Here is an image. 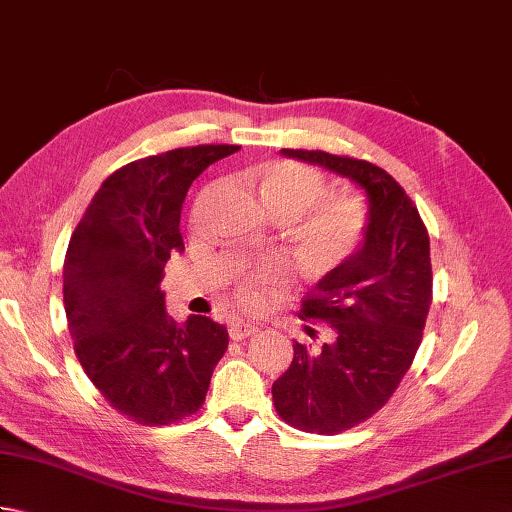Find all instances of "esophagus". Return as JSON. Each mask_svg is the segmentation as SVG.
I'll return each instance as SVG.
<instances>
[{"label": "esophagus", "instance_id": "esophagus-1", "mask_svg": "<svg viewBox=\"0 0 512 512\" xmlns=\"http://www.w3.org/2000/svg\"><path fill=\"white\" fill-rule=\"evenodd\" d=\"M257 325L253 323H233L231 330H228V334H231L233 341H242V339H248V336L257 334Z\"/></svg>", "mask_w": 512, "mask_h": 512}]
</instances>
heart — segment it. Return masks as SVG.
<instances>
[{"label":"heart","instance_id":"1","mask_svg":"<svg viewBox=\"0 0 512 512\" xmlns=\"http://www.w3.org/2000/svg\"><path fill=\"white\" fill-rule=\"evenodd\" d=\"M264 209L275 220H292V242L303 262L330 268L345 262L361 248L367 233V206L350 193H326L325 176L297 160H264L250 169ZM284 281V268L275 262L259 264L239 281L237 299L246 310H259L266 295Z\"/></svg>","mask_w":512,"mask_h":512}]
</instances>
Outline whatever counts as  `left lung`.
Instances as JSON below:
<instances>
[{
	"mask_svg": "<svg viewBox=\"0 0 512 512\" xmlns=\"http://www.w3.org/2000/svg\"><path fill=\"white\" fill-rule=\"evenodd\" d=\"M281 154L350 178L369 198L363 246L301 299L299 319L325 323L330 339L295 341L273 385L281 420L334 436L383 409L413 363L433 297L429 233L405 189L372 162L321 149ZM308 334L317 339V330Z\"/></svg>",
	"mask_w": 512,
	"mask_h": 512,
	"instance_id": "1",
	"label": "left lung"
}]
</instances>
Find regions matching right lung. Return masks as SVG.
<instances>
[{
    "label": "right lung",
    "mask_w": 512,
    "mask_h": 512,
    "mask_svg": "<svg viewBox=\"0 0 512 512\" xmlns=\"http://www.w3.org/2000/svg\"><path fill=\"white\" fill-rule=\"evenodd\" d=\"M239 145H195L129 162L107 176L70 237L63 306L74 354L107 405L147 427L198 413L228 347L224 325H176L160 281L184 250L180 211L191 182Z\"/></svg>",
    "instance_id": "add662e5"
}]
</instances>
